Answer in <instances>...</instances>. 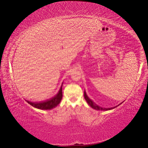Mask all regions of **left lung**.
<instances>
[{"label": "left lung", "mask_w": 148, "mask_h": 148, "mask_svg": "<svg viewBox=\"0 0 148 148\" xmlns=\"http://www.w3.org/2000/svg\"><path fill=\"white\" fill-rule=\"evenodd\" d=\"M84 97H85V99L86 100L87 103H88L92 108H93V109H95V110H100V111H108V110H111L114 109V108H115L116 107H117L118 106H119V105H121V104H122V103L123 102V101L122 103H121L119 104V105H118V106H115V107H111V108H103V107H100V106L97 105L96 104H95L91 99H90L89 98V97L87 96L85 90V92H84Z\"/></svg>", "instance_id": "8db88e82"}]
</instances>
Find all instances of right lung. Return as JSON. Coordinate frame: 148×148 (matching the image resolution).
Wrapping results in <instances>:
<instances>
[{
	"label": "right lung",
	"mask_w": 148,
	"mask_h": 148,
	"mask_svg": "<svg viewBox=\"0 0 148 148\" xmlns=\"http://www.w3.org/2000/svg\"><path fill=\"white\" fill-rule=\"evenodd\" d=\"M63 82L62 84L60 89H59L58 93L51 99L47 100L44 101L39 102V103H33L30 102L29 101H26L30 105L33 106L34 108L42 110H51L55 107H56L61 101L62 99V85Z\"/></svg>",
	"instance_id": "add662e5"
}]
</instances>
